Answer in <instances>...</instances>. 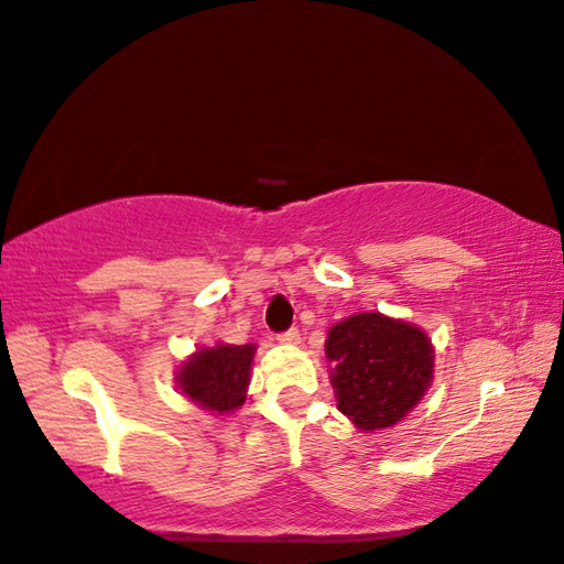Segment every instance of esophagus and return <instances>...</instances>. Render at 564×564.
Instances as JSON below:
<instances>
[{
  "mask_svg": "<svg viewBox=\"0 0 564 564\" xmlns=\"http://www.w3.org/2000/svg\"><path fill=\"white\" fill-rule=\"evenodd\" d=\"M275 339H279L281 344H297V341H301V332H297L295 327H291V329L281 332V334H275Z\"/></svg>",
  "mask_w": 564,
  "mask_h": 564,
  "instance_id": "obj_1",
  "label": "esophagus"
}]
</instances>
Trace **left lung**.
<instances>
[{
  "label": "left lung",
  "instance_id": "1",
  "mask_svg": "<svg viewBox=\"0 0 564 564\" xmlns=\"http://www.w3.org/2000/svg\"><path fill=\"white\" fill-rule=\"evenodd\" d=\"M337 406L364 431L388 429L422 400L434 376L426 334L380 313H361L327 334Z\"/></svg>",
  "mask_w": 564,
  "mask_h": 564
}]
</instances>
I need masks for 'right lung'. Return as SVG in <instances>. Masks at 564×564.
Masks as SVG:
<instances>
[{"mask_svg":"<svg viewBox=\"0 0 564 564\" xmlns=\"http://www.w3.org/2000/svg\"><path fill=\"white\" fill-rule=\"evenodd\" d=\"M254 346H215L198 351L178 370V386L196 404L227 414L245 402Z\"/></svg>","mask_w":564,"mask_h":564,"instance_id":"right-lung-1","label":"right lung"}]
</instances>
